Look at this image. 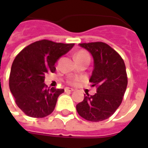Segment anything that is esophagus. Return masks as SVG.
Segmentation results:
<instances>
[{"label":"esophagus","mask_w":148,"mask_h":148,"mask_svg":"<svg viewBox=\"0 0 148 148\" xmlns=\"http://www.w3.org/2000/svg\"><path fill=\"white\" fill-rule=\"evenodd\" d=\"M65 92H72V91H73V89L72 88H70V87H66V88L64 89Z\"/></svg>","instance_id":"1"}]
</instances>
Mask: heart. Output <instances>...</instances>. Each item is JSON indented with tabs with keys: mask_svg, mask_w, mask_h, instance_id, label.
<instances>
[{
	"mask_svg": "<svg viewBox=\"0 0 148 148\" xmlns=\"http://www.w3.org/2000/svg\"><path fill=\"white\" fill-rule=\"evenodd\" d=\"M75 58L77 62H79V61H83L84 59H90V56L85 50H79L75 54ZM79 81H80V79L77 78H72L69 81V83L71 84H75Z\"/></svg>",
	"mask_w": 148,
	"mask_h": 148,
	"instance_id": "heart-1",
	"label": "heart"
}]
</instances>
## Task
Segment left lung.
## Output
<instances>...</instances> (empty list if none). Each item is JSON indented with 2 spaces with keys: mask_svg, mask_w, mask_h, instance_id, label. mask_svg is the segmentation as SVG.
<instances>
[{
  "mask_svg": "<svg viewBox=\"0 0 148 148\" xmlns=\"http://www.w3.org/2000/svg\"><path fill=\"white\" fill-rule=\"evenodd\" d=\"M89 51L94 61L90 82L96 87L93 95H84L76 105L80 116L90 121H101L110 117L121 104L127 85L125 62L115 49L104 42L79 44Z\"/></svg>",
  "mask_w": 148,
  "mask_h": 148,
  "instance_id": "1",
  "label": "left lung"
}]
</instances>
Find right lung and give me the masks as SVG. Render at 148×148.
Returning <instances> with one entry per match:
<instances>
[{"label":"right lung","mask_w":148,"mask_h":148,"mask_svg":"<svg viewBox=\"0 0 148 148\" xmlns=\"http://www.w3.org/2000/svg\"><path fill=\"white\" fill-rule=\"evenodd\" d=\"M74 44L49 40L35 41L18 53L10 75V89L18 107L27 116L44 118L53 113L64 89L47 88L46 73L56 71L57 60L73 48Z\"/></svg>","instance_id":"obj_1"}]
</instances>
